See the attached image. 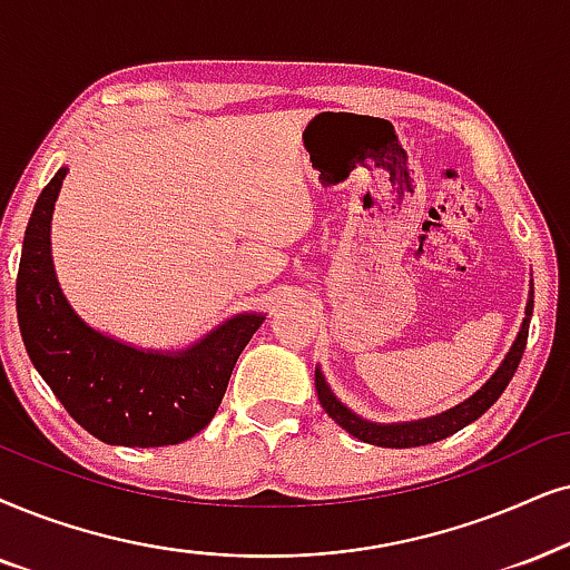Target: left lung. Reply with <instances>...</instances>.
<instances>
[{
    "label": "left lung",
    "mask_w": 570,
    "mask_h": 570,
    "mask_svg": "<svg viewBox=\"0 0 570 570\" xmlns=\"http://www.w3.org/2000/svg\"><path fill=\"white\" fill-rule=\"evenodd\" d=\"M531 309H534V292H531L529 305H525V321L521 326V334H518L513 350L508 352L505 363L500 365V371L494 373L492 379L487 381V386L481 392L473 394L471 400H465L463 405L446 410L442 415L426 417V421H415V423H394V426H381V423H368L363 417H357L352 410H347L338 402L331 389L326 384V379L321 376V371L315 373V389H318V400L326 413L334 417L342 429H347L355 439H363L368 444H379V446H421V444H431L439 442V439L452 436L455 431L468 426L471 421H476L487 413L489 407L500 400V394L505 392V386L510 384V379L515 376L518 363H521L523 350H525V338H529V321H531Z\"/></svg>",
    "instance_id": "8db88e82"
}]
</instances>
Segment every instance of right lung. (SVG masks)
Masks as SVG:
<instances>
[{
    "instance_id": "right-lung-1",
    "label": "right lung",
    "mask_w": 570,
    "mask_h": 570,
    "mask_svg": "<svg viewBox=\"0 0 570 570\" xmlns=\"http://www.w3.org/2000/svg\"><path fill=\"white\" fill-rule=\"evenodd\" d=\"M68 170L36 199L20 255L16 307L28 357L76 423L107 444L165 446L218 413L242 350L263 315H239L184 355H155L91 331L57 286L49 223Z\"/></svg>"
}]
</instances>
